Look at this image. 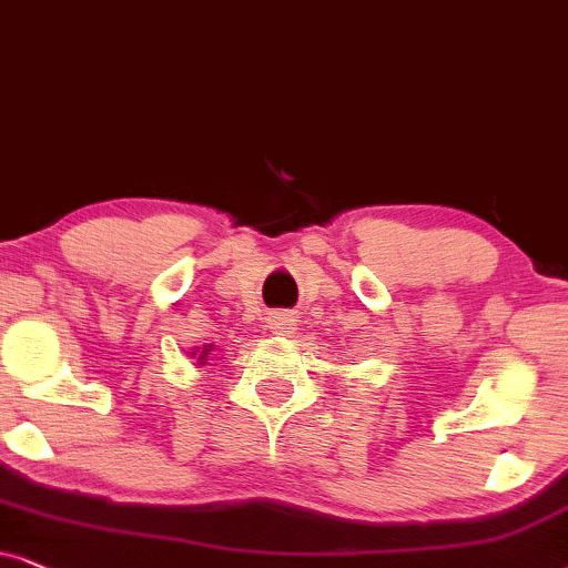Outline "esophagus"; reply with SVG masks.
I'll use <instances>...</instances> for the list:
<instances>
[{
    "instance_id": "esophagus-1",
    "label": "esophagus",
    "mask_w": 568,
    "mask_h": 568,
    "mask_svg": "<svg viewBox=\"0 0 568 568\" xmlns=\"http://www.w3.org/2000/svg\"><path fill=\"white\" fill-rule=\"evenodd\" d=\"M267 327H270L272 335L288 337V335H293V329H296V320H293L291 314L277 312V314H272L270 320H267Z\"/></svg>"
}]
</instances>
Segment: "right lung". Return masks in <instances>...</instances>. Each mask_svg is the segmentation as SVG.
<instances>
[{
  "mask_svg": "<svg viewBox=\"0 0 568 568\" xmlns=\"http://www.w3.org/2000/svg\"><path fill=\"white\" fill-rule=\"evenodd\" d=\"M210 351H213V345L196 347V351H192L189 355H192V358H196V363H200V366H205V363L210 361Z\"/></svg>",
  "mask_w": 568,
  "mask_h": 568,
  "instance_id": "add662e5",
  "label": "right lung"
}]
</instances>
